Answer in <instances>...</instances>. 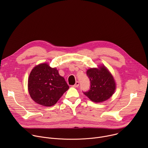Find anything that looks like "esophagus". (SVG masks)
<instances>
[{"label": "esophagus", "instance_id": "obj_1", "mask_svg": "<svg viewBox=\"0 0 148 148\" xmlns=\"http://www.w3.org/2000/svg\"><path fill=\"white\" fill-rule=\"evenodd\" d=\"M79 86V82L78 81H76L75 84L73 86L74 87H78Z\"/></svg>", "mask_w": 148, "mask_h": 148}]
</instances>
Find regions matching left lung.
I'll return each instance as SVG.
<instances>
[{
	"mask_svg": "<svg viewBox=\"0 0 148 148\" xmlns=\"http://www.w3.org/2000/svg\"><path fill=\"white\" fill-rule=\"evenodd\" d=\"M87 75L90 81V89L83 93L92 101L102 102L113 95L116 84L113 76L104 66L88 69Z\"/></svg>",
	"mask_w": 148,
	"mask_h": 148,
	"instance_id": "obj_1",
	"label": "left lung"
}]
</instances>
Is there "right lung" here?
<instances>
[{
  "mask_svg": "<svg viewBox=\"0 0 148 148\" xmlns=\"http://www.w3.org/2000/svg\"><path fill=\"white\" fill-rule=\"evenodd\" d=\"M69 88L57 69L50 67L47 63L34 67L29 77V94L34 102L43 106H53Z\"/></svg>",
  "mask_w": 148,
  "mask_h": 148,
  "instance_id": "right-lung-1",
  "label": "right lung"
}]
</instances>
